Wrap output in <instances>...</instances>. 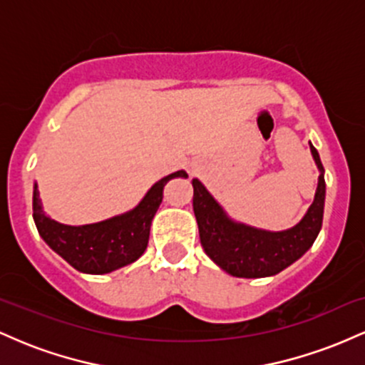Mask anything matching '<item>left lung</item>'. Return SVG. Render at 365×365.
Instances as JSON below:
<instances>
[{
  "label": "left lung",
  "mask_w": 365,
  "mask_h": 365,
  "mask_svg": "<svg viewBox=\"0 0 365 365\" xmlns=\"http://www.w3.org/2000/svg\"><path fill=\"white\" fill-rule=\"evenodd\" d=\"M311 153L321 171L316 197L304 220L287 232L271 233L233 223L202 183L192 182L200 244L221 269L238 278H264L278 274L311 249L322 226L326 194L324 168L312 144Z\"/></svg>",
  "instance_id": "8db88e82"
}]
</instances>
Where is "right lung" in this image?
<instances>
[{"mask_svg":"<svg viewBox=\"0 0 365 365\" xmlns=\"http://www.w3.org/2000/svg\"><path fill=\"white\" fill-rule=\"evenodd\" d=\"M187 178L183 170L154 183L148 195L135 209L111 220L94 225L66 226L44 215L39 190L34 185V223L37 232L58 255H61L77 271L89 274H104L137 261L149 242L153 217L163 200V190L171 178Z\"/></svg>","mask_w":365,"mask_h":365,"instance_id":"add662e5","label":"right lung"}]
</instances>
